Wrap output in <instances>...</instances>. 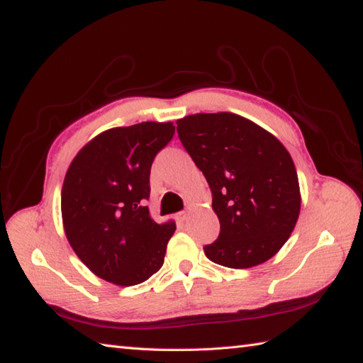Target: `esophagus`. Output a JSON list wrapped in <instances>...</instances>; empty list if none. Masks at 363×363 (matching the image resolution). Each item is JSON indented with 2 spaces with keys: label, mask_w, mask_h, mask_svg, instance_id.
I'll return each mask as SVG.
<instances>
[{
  "label": "esophagus",
  "mask_w": 363,
  "mask_h": 363,
  "mask_svg": "<svg viewBox=\"0 0 363 363\" xmlns=\"http://www.w3.org/2000/svg\"><path fill=\"white\" fill-rule=\"evenodd\" d=\"M177 221H186L187 218H189V213L187 212H179V213H177Z\"/></svg>",
  "instance_id": "1"
}]
</instances>
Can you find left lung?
I'll return each mask as SVG.
<instances>
[{"mask_svg":"<svg viewBox=\"0 0 363 363\" xmlns=\"http://www.w3.org/2000/svg\"><path fill=\"white\" fill-rule=\"evenodd\" d=\"M176 123L181 143L209 184L220 220L218 238L204 246L207 259L237 269L272 259L289 240L301 209L289 151L235 113H195Z\"/></svg>","mask_w":363,"mask_h":363,"instance_id":"left-lung-1","label":"left lung"}]
</instances>
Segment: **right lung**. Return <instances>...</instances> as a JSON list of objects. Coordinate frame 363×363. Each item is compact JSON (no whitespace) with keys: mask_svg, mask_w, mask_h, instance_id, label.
Returning a JSON list of instances; mask_svg holds the SVG:
<instances>
[{"mask_svg":"<svg viewBox=\"0 0 363 363\" xmlns=\"http://www.w3.org/2000/svg\"><path fill=\"white\" fill-rule=\"evenodd\" d=\"M173 123L143 121L104 130L76 154L62 187L65 235L90 272L129 287L157 273L176 225L154 221L146 206L154 157Z\"/></svg>","mask_w":363,"mask_h":363,"instance_id":"add662e5","label":"right lung"}]
</instances>
